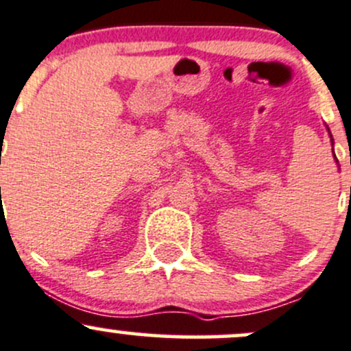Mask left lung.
Wrapping results in <instances>:
<instances>
[{
    "mask_svg": "<svg viewBox=\"0 0 351 351\" xmlns=\"http://www.w3.org/2000/svg\"><path fill=\"white\" fill-rule=\"evenodd\" d=\"M331 142H333V138H331Z\"/></svg>",
    "mask_w": 351,
    "mask_h": 351,
    "instance_id": "8db88e82",
    "label": "left lung"
}]
</instances>
